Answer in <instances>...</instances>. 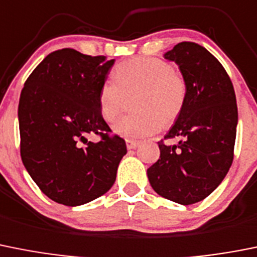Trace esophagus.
I'll return each mask as SVG.
<instances>
[{
  "label": "esophagus",
  "instance_id": "obj_1",
  "mask_svg": "<svg viewBox=\"0 0 257 257\" xmlns=\"http://www.w3.org/2000/svg\"><path fill=\"white\" fill-rule=\"evenodd\" d=\"M139 144H140V143H139V141H136V140H130V139H127V140H126L127 149H135V148H138Z\"/></svg>",
  "mask_w": 257,
  "mask_h": 257
}]
</instances>
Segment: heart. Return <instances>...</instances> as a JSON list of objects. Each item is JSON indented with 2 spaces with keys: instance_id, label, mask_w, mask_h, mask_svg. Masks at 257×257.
<instances>
[{
  "instance_id": "b5f03b06",
  "label": "heart",
  "mask_w": 257,
  "mask_h": 257,
  "mask_svg": "<svg viewBox=\"0 0 257 257\" xmlns=\"http://www.w3.org/2000/svg\"><path fill=\"white\" fill-rule=\"evenodd\" d=\"M114 79H107L98 93L100 114L107 122L117 118L126 95L138 93L134 114L114 123L113 131L124 139L154 135L162 126L177 121L187 100V82L180 71L166 60L135 57L114 67Z\"/></svg>"
}]
</instances>
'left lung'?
Wrapping results in <instances>:
<instances>
[{
  "mask_svg": "<svg viewBox=\"0 0 257 257\" xmlns=\"http://www.w3.org/2000/svg\"><path fill=\"white\" fill-rule=\"evenodd\" d=\"M164 57L175 61L187 82L181 116L158 145L161 158L148 168L158 195L191 205L208 197L232 166L237 112L233 84L222 63L194 42H181ZM180 138L177 146L166 140Z\"/></svg>",
  "mask_w": 257,
  "mask_h": 257,
  "instance_id": "1",
  "label": "left lung"
}]
</instances>
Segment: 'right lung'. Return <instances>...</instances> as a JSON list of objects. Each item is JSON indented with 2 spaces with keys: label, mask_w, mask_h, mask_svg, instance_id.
I'll return each instance as SVG.
<instances>
[{
  "label": "right lung",
  "mask_w": 257,
  "mask_h": 257,
  "mask_svg": "<svg viewBox=\"0 0 257 257\" xmlns=\"http://www.w3.org/2000/svg\"><path fill=\"white\" fill-rule=\"evenodd\" d=\"M113 62L58 49L33 70L21 90V161L41 191L58 204L82 205L105 194L127 153L98 103ZM90 135L100 141L89 142Z\"/></svg>",
  "instance_id": "add662e5"
}]
</instances>
